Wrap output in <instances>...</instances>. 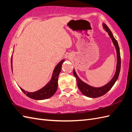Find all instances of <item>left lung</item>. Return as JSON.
Wrapping results in <instances>:
<instances>
[{"mask_svg":"<svg viewBox=\"0 0 132 132\" xmlns=\"http://www.w3.org/2000/svg\"><path fill=\"white\" fill-rule=\"evenodd\" d=\"M103 26L106 31L108 32V34L110 37V38L112 39V42L113 43L114 46H115V48L117 52V65H116V70L115 76H113L112 80H111L106 85H104L101 87H94L93 86H91L87 84L84 82L82 81L80 78L78 77V76L76 74L75 70H73V74L75 77L76 78V80L77 82V85L79 89L81 91V92L84 95H86L90 98H98L99 96H101L102 95H104L105 94L107 93L108 91H109L112 87L115 84L116 81H117L119 76L120 71L121 68V57H120V48L118 45V42L114 38L112 32L110 30V29L108 28V26L105 24H103Z\"/></svg>","mask_w":132,"mask_h":132,"instance_id":"8db88e82","label":"left lung"}]
</instances>
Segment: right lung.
I'll return each instance as SVG.
<instances>
[{
  "label": "right lung",
  "mask_w": 132,
  "mask_h": 132,
  "mask_svg": "<svg viewBox=\"0 0 132 132\" xmlns=\"http://www.w3.org/2000/svg\"><path fill=\"white\" fill-rule=\"evenodd\" d=\"M12 57H11V68L12 71ZM64 61V60H62L55 67L50 81L45 86H44L43 88L37 91V92L30 93L25 92L24 90H23L20 87L22 92L25 94H26V96H28V97L33 99H35V100H43V99H47L51 97L52 95H54L57 90L58 77L61 70V65H62V64Z\"/></svg>",
  "instance_id": "add662e5"
}]
</instances>
